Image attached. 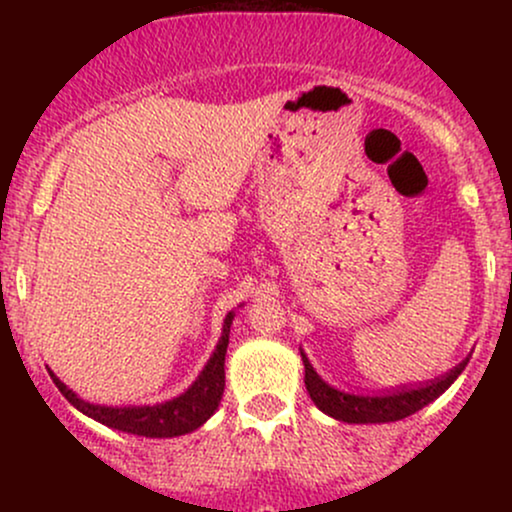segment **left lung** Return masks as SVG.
<instances>
[{"mask_svg":"<svg viewBox=\"0 0 512 512\" xmlns=\"http://www.w3.org/2000/svg\"><path fill=\"white\" fill-rule=\"evenodd\" d=\"M301 356L305 366V387H308L310 399H313L325 414H330L339 421H346V424H387V421L407 419L414 411L424 409L426 404H431L433 399L443 395V392L455 383V378L462 373L464 366H467V361H462L460 366L452 368L448 375L431 380V383L424 387H416V390H397L392 392V395L361 397L334 390V387L327 385L325 380L315 373L303 351Z\"/></svg>","mask_w":512,"mask_h":512,"instance_id":"8db88e82","label":"left lung"}]
</instances>
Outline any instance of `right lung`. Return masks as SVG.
Listing matches in <instances>:
<instances>
[{
	"label": "right lung",
	"instance_id": "obj_1",
	"mask_svg": "<svg viewBox=\"0 0 512 512\" xmlns=\"http://www.w3.org/2000/svg\"><path fill=\"white\" fill-rule=\"evenodd\" d=\"M233 313L226 315L223 322V334L216 344L214 356L204 366L202 375L195 380V385L185 392V395L170 399L166 404H154V407H101V404H88L79 399L69 390L67 385L57 378L50 370L52 383L62 392L76 409L84 411L91 419L101 421V424L117 428V431L134 433V436L144 438H173L185 436V433L195 431L214 414L219 407L223 385H226V373H223V363H226L228 349V332H231Z\"/></svg>",
	"mask_w": 512,
	"mask_h": 512
}]
</instances>
